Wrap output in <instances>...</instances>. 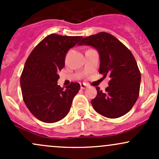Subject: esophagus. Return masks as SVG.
<instances>
[{"label":"esophagus","instance_id":"34e87169","mask_svg":"<svg viewBox=\"0 0 159 159\" xmlns=\"http://www.w3.org/2000/svg\"><path fill=\"white\" fill-rule=\"evenodd\" d=\"M87 87H88V84H85V83H81V89H86Z\"/></svg>","mask_w":159,"mask_h":159}]
</instances>
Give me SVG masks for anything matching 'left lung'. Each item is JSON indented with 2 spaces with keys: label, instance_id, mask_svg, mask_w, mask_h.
Wrapping results in <instances>:
<instances>
[{
  "label": "left lung",
  "instance_id": "8db88e82",
  "mask_svg": "<svg viewBox=\"0 0 159 159\" xmlns=\"http://www.w3.org/2000/svg\"><path fill=\"white\" fill-rule=\"evenodd\" d=\"M90 45L100 57L99 73L109 76L108 87L102 92L96 87L97 96L91 101L96 112L107 118L127 114L139 96L140 72L132 52L108 33L101 32L84 38L78 45Z\"/></svg>",
  "mask_w": 159,
  "mask_h": 159
}]
</instances>
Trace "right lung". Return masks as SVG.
<instances>
[{"label":"right lung","instance_id":"1","mask_svg":"<svg viewBox=\"0 0 159 159\" xmlns=\"http://www.w3.org/2000/svg\"><path fill=\"white\" fill-rule=\"evenodd\" d=\"M82 38L50 34L36 45L27 59L20 78L21 93L27 108L40 121L56 123L70 110L81 87L72 82L63 90L57 85L58 72L64 67L69 48Z\"/></svg>","mask_w":159,"mask_h":159}]
</instances>
